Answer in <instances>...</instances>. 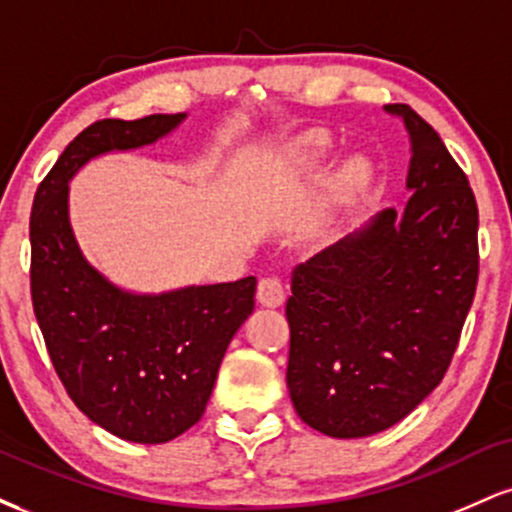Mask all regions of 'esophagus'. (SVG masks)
Segmentation results:
<instances>
[{
  "label": "esophagus",
  "mask_w": 512,
  "mask_h": 512,
  "mask_svg": "<svg viewBox=\"0 0 512 512\" xmlns=\"http://www.w3.org/2000/svg\"><path fill=\"white\" fill-rule=\"evenodd\" d=\"M286 291H284V281L279 276H264L257 284V301L267 308H279L284 303Z\"/></svg>",
  "instance_id": "34e87169"
}]
</instances>
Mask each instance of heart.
<instances>
[{
  "label": "heart",
  "mask_w": 512,
  "mask_h": 512,
  "mask_svg": "<svg viewBox=\"0 0 512 512\" xmlns=\"http://www.w3.org/2000/svg\"><path fill=\"white\" fill-rule=\"evenodd\" d=\"M327 146L325 139L320 137H303L298 139L296 144L286 151L284 158H281V173L286 178H305V175H313L320 163L325 161L327 156ZM368 178V168L366 163L358 161V158H351L346 161L342 170H339V187L342 190H358Z\"/></svg>",
  "instance_id": "1"
}]
</instances>
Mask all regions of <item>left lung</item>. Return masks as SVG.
I'll return each mask as SVG.
<instances>
[{"label": "left lung", "instance_id": "obj_1", "mask_svg": "<svg viewBox=\"0 0 512 512\" xmlns=\"http://www.w3.org/2000/svg\"><path fill=\"white\" fill-rule=\"evenodd\" d=\"M404 211L385 209L291 276L289 385L298 416L332 438H366L436 390L479 276V211L467 175L409 105Z\"/></svg>", "mask_w": 512, "mask_h": 512}]
</instances>
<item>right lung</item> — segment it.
I'll list each match as a JSON object with an SVG mask.
<instances>
[{
	"mask_svg": "<svg viewBox=\"0 0 512 512\" xmlns=\"http://www.w3.org/2000/svg\"><path fill=\"white\" fill-rule=\"evenodd\" d=\"M185 117L93 122L40 182L31 211V298L52 366L93 424L144 445L168 443L202 419L221 358L255 308L257 279L120 289L81 255L69 180L91 158L158 142Z\"/></svg>",
	"mask_w": 512,
	"mask_h": 512,
	"instance_id": "1",
	"label": "right lung"
}]
</instances>
